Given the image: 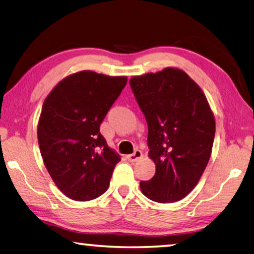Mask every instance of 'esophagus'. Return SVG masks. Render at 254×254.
<instances>
[{"mask_svg":"<svg viewBox=\"0 0 254 254\" xmlns=\"http://www.w3.org/2000/svg\"><path fill=\"white\" fill-rule=\"evenodd\" d=\"M141 157H142V152H141L140 150H135V151L133 152V153L128 154V156H127V160H128V161L133 162V161H136L137 159H140Z\"/></svg>","mask_w":254,"mask_h":254,"instance_id":"obj_1","label":"esophagus"}]
</instances>
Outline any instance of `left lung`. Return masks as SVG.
I'll return each instance as SVG.
<instances>
[{
	"mask_svg": "<svg viewBox=\"0 0 254 254\" xmlns=\"http://www.w3.org/2000/svg\"><path fill=\"white\" fill-rule=\"evenodd\" d=\"M130 86L148 123L149 156L156 174L141 182L142 194L158 203L183 199L207 166L215 120L204 93L186 72L165 68L132 77Z\"/></svg>",
	"mask_w": 254,
	"mask_h": 254,
	"instance_id": "left-lung-1",
	"label": "left lung"
}]
</instances>
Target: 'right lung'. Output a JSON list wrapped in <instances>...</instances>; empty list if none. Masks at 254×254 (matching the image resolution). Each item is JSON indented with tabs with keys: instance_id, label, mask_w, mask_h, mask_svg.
Instances as JSON below:
<instances>
[{
	"instance_id": "1",
	"label": "right lung",
	"mask_w": 254,
	"mask_h": 254,
	"mask_svg": "<svg viewBox=\"0 0 254 254\" xmlns=\"http://www.w3.org/2000/svg\"><path fill=\"white\" fill-rule=\"evenodd\" d=\"M127 80L79 71L46 98L38 124L40 152L50 177L71 199H95L110 186L121 158L109 148L100 127Z\"/></svg>"
}]
</instances>
